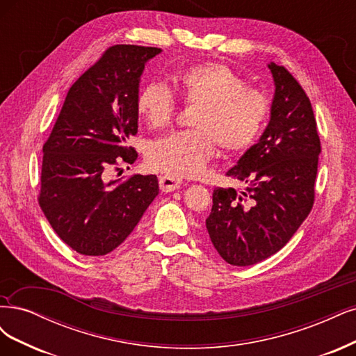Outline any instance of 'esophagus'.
<instances>
[{
  "instance_id": "obj_1",
  "label": "esophagus",
  "mask_w": 356,
  "mask_h": 356,
  "mask_svg": "<svg viewBox=\"0 0 356 356\" xmlns=\"http://www.w3.org/2000/svg\"><path fill=\"white\" fill-rule=\"evenodd\" d=\"M159 186H161V190L163 193L175 191L182 186V179L169 177V175H162V177H159Z\"/></svg>"
}]
</instances>
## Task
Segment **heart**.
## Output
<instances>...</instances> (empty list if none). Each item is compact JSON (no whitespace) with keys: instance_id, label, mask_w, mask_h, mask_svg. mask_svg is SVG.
Listing matches in <instances>:
<instances>
[{"instance_id":"1","label":"heart","mask_w":356,"mask_h":356,"mask_svg":"<svg viewBox=\"0 0 356 356\" xmlns=\"http://www.w3.org/2000/svg\"><path fill=\"white\" fill-rule=\"evenodd\" d=\"M172 83L184 102L195 104L194 128L150 145L147 159L154 169L169 177H194L211 161L216 144L224 153H238L261 136L271 108L268 97L229 66L194 65L174 75ZM137 110L150 128L163 129L174 120L177 102L166 85L152 81L140 90Z\"/></svg>"}]
</instances>
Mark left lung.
Instances as JSON below:
<instances>
[{
  "label": "left lung",
  "mask_w": 356,
  "mask_h": 356,
  "mask_svg": "<svg viewBox=\"0 0 356 356\" xmlns=\"http://www.w3.org/2000/svg\"><path fill=\"white\" fill-rule=\"evenodd\" d=\"M268 67L275 82L271 120L227 172L246 188H215L206 219L215 249L236 266L262 262L283 249L315 200L321 141L311 102L284 66Z\"/></svg>",
  "instance_id": "obj_1"
}]
</instances>
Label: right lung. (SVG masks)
I'll return each instance as SVG.
<instances>
[{
    "mask_svg": "<svg viewBox=\"0 0 356 356\" xmlns=\"http://www.w3.org/2000/svg\"><path fill=\"white\" fill-rule=\"evenodd\" d=\"M161 48L118 44L78 78L42 147L38 203L70 249L103 256L125 241L159 194L156 175L108 181L110 169L134 163L127 145L138 132L137 95L145 61Z\"/></svg>",
    "mask_w": 356,
    "mask_h": 356,
    "instance_id": "obj_1",
    "label": "right lung"
}]
</instances>
